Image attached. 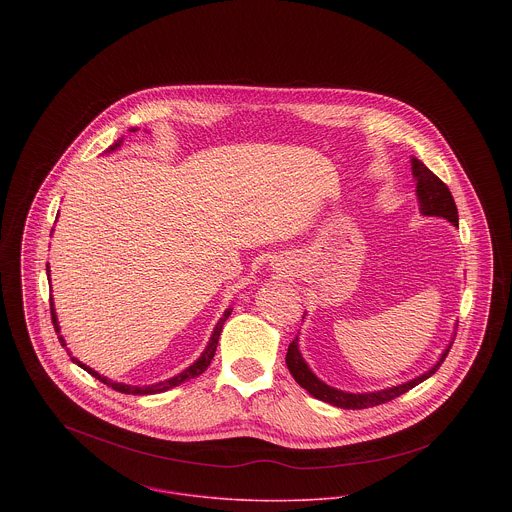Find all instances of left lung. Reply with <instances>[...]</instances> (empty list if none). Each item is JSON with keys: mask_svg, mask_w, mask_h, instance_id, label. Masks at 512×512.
Segmentation results:
<instances>
[{"mask_svg": "<svg viewBox=\"0 0 512 512\" xmlns=\"http://www.w3.org/2000/svg\"><path fill=\"white\" fill-rule=\"evenodd\" d=\"M412 171H414V177L418 181V199H420V209L424 215L428 217H443V219L449 220L451 224L457 226V207H455V201L451 197V191L449 187L439 179L438 175H434L420 159H412ZM451 345L445 349V353L441 355L436 365L432 366L428 372H424L422 376L410 380V382H404V384H398V386H392V388H386V390H378V392H365V394H351V392H343V390H337V388H331L327 386L325 382H321L311 370L309 366L305 365V361L301 359V353L297 349V337L293 339L288 347V355H286V365L290 368L295 382L305 388L311 396H315L317 400H323L327 404H333L337 408H345V410H363V408H372V406H378V404H384V402H390L402 394H406L408 390H412L414 386H418L420 382H424L426 378H430L436 370H438L441 363L445 361L447 353H449Z\"/></svg>", "mask_w": 512, "mask_h": 512, "instance_id": "1", "label": "left lung"}]
</instances>
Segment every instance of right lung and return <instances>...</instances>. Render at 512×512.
<instances>
[{"mask_svg":"<svg viewBox=\"0 0 512 512\" xmlns=\"http://www.w3.org/2000/svg\"><path fill=\"white\" fill-rule=\"evenodd\" d=\"M120 144H122V140H118L114 146H110V151H112V149H116ZM47 274H49V264H47ZM230 311H232V309H226V311H224V315L220 317V321L217 323L215 331H213V337H211V341H209V345H207L205 353H203V355H201L193 365L189 366V368H185L181 374H177V376H173V378H169V380H163V382H159V384H151V386H130V384L114 382V380H110V378H106V376L98 374L96 370H92V368L82 365V363H80V361H76L74 357H71V361L76 363L78 366H82L88 374H92L94 378H98V380H100V382H104L106 386H110V388H114V390H118V392H122V394H157V392H165V390L175 388V386L183 384L185 380L195 378V376H199V374H203V372L207 370V366L211 365V361H213V357H215V351H217V345H219L220 331H222V325H224V321L228 319ZM51 319H53L55 331L59 333V321H57V315H55V309H53V299H51ZM59 341H61V345H63V347H67L63 337H59ZM67 353H69V349H67ZM69 355H71V353H69Z\"/></svg>","mask_w":512,"mask_h":512,"instance_id":"right-lung-1","label":"right lung"}]
</instances>
